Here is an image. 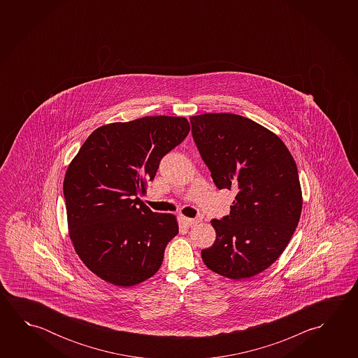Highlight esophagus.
<instances>
[{"label":"esophagus","instance_id":"esophagus-1","mask_svg":"<svg viewBox=\"0 0 358 358\" xmlns=\"http://www.w3.org/2000/svg\"><path fill=\"white\" fill-rule=\"evenodd\" d=\"M183 223L187 226V227H194L196 224H199L202 221V217H196V218H188V217H183L182 218Z\"/></svg>","mask_w":358,"mask_h":358}]
</instances>
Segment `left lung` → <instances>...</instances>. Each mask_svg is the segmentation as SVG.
<instances>
[{
    "mask_svg": "<svg viewBox=\"0 0 358 358\" xmlns=\"http://www.w3.org/2000/svg\"><path fill=\"white\" fill-rule=\"evenodd\" d=\"M189 121L217 188L236 192L229 216L212 220L216 241L202 259L218 275L250 278L281 256L299 224L297 166L280 137L250 118L205 113Z\"/></svg>",
    "mask_w": 358,
    "mask_h": 358,
    "instance_id": "1",
    "label": "left lung"
}]
</instances>
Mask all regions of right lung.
<instances>
[{
	"mask_svg": "<svg viewBox=\"0 0 358 358\" xmlns=\"http://www.w3.org/2000/svg\"><path fill=\"white\" fill-rule=\"evenodd\" d=\"M188 132L185 117L110 123L94 129L72 159L64 181L70 238L102 280L129 287L159 270L178 234L176 217L151 211L138 194Z\"/></svg>",
	"mask_w": 358,
	"mask_h": 358,
	"instance_id": "add662e5",
	"label": "right lung"
}]
</instances>
